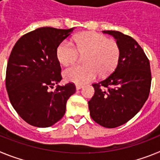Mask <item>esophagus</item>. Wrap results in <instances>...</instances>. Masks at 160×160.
<instances>
[{"label": "esophagus", "mask_w": 160, "mask_h": 160, "mask_svg": "<svg viewBox=\"0 0 160 160\" xmlns=\"http://www.w3.org/2000/svg\"><path fill=\"white\" fill-rule=\"evenodd\" d=\"M83 87L82 85H80V84H77L76 85V90H80Z\"/></svg>", "instance_id": "1"}]
</instances>
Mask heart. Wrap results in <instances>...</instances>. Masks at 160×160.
<instances>
[{
	"label": "heart",
	"mask_w": 160,
	"mask_h": 160,
	"mask_svg": "<svg viewBox=\"0 0 160 160\" xmlns=\"http://www.w3.org/2000/svg\"><path fill=\"white\" fill-rule=\"evenodd\" d=\"M80 54L85 55L83 66H73L63 72L67 82L85 84L92 81L100 73L107 75L118 65L120 48L114 40L95 32H86L75 38L74 44L63 41L57 49V57L63 66L75 63Z\"/></svg>",
	"instance_id": "b5f03b06"
}]
</instances>
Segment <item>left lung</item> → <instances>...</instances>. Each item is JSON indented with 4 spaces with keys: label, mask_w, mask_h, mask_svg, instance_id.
Returning <instances> with one entry per match:
<instances>
[{
    "label": "left lung",
    "mask_w": 160,
    "mask_h": 160,
    "mask_svg": "<svg viewBox=\"0 0 160 160\" xmlns=\"http://www.w3.org/2000/svg\"><path fill=\"white\" fill-rule=\"evenodd\" d=\"M102 32L116 39L120 58L111 75L92 85L94 94L88 105L94 122L114 128L128 122L140 111L149 96L152 73L148 57L134 38L118 31Z\"/></svg>",
    "instance_id": "left-lung-1"
}]
</instances>
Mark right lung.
<instances>
[{
    "mask_svg": "<svg viewBox=\"0 0 160 160\" xmlns=\"http://www.w3.org/2000/svg\"><path fill=\"white\" fill-rule=\"evenodd\" d=\"M73 28H38L23 35L12 49L6 68L5 87L9 101L20 117L38 128H48L62 118L66 102L76 91L62 79L57 49Z\"/></svg>",
    "mask_w": 160,
    "mask_h": 160,
    "instance_id": "add662e5",
    "label": "right lung"
}]
</instances>
